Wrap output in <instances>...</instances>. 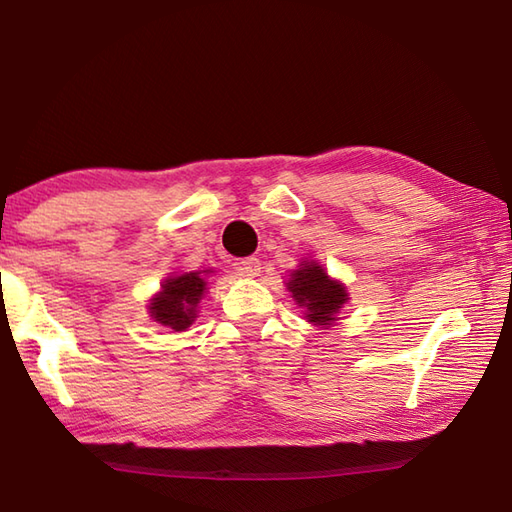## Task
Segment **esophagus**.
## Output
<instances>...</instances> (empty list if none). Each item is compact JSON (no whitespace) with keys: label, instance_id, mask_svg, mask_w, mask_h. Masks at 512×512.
I'll use <instances>...</instances> for the list:
<instances>
[{"label":"esophagus","instance_id":"34e87169","mask_svg":"<svg viewBox=\"0 0 512 512\" xmlns=\"http://www.w3.org/2000/svg\"><path fill=\"white\" fill-rule=\"evenodd\" d=\"M235 268H237L241 275L255 277V275H259V271H262V264H259L257 257H244V259H239V262L235 264Z\"/></svg>","mask_w":512,"mask_h":512}]
</instances>
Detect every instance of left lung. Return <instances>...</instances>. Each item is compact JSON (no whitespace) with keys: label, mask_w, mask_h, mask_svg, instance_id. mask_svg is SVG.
I'll use <instances>...</instances> for the list:
<instances>
[{"label":"left lung","mask_w":512,"mask_h":512,"mask_svg":"<svg viewBox=\"0 0 512 512\" xmlns=\"http://www.w3.org/2000/svg\"><path fill=\"white\" fill-rule=\"evenodd\" d=\"M289 291L300 307H307V318L316 325H332L334 316L348 300L343 284L329 280L318 264H302V268L293 271Z\"/></svg>","instance_id":"left-lung-1"}]
</instances>
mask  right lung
Masks as SVG:
<instances>
[{"label":"right lung","mask_w":512,"mask_h":512,"mask_svg":"<svg viewBox=\"0 0 512 512\" xmlns=\"http://www.w3.org/2000/svg\"><path fill=\"white\" fill-rule=\"evenodd\" d=\"M205 291L201 273L176 275L162 284V291L151 302V316L160 325L183 332L196 318V307Z\"/></svg>","instance_id":"obj_1"}]
</instances>
